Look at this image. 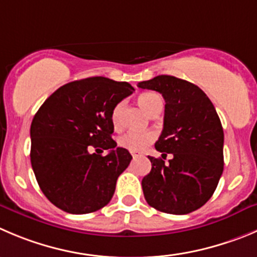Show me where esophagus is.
<instances>
[{
  "mask_svg": "<svg viewBox=\"0 0 257 257\" xmlns=\"http://www.w3.org/2000/svg\"><path fill=\"white\" fill-rule=\"evenodd\" d=\"M131 155H133V158L135 159V158H138V156H139V154H136V153H131Z\"/></svg>",
  "mask_w": 257,
  "mask_h": 257,
  "instance_id": "1",
  "label": "esophagus"
}]
</instances>
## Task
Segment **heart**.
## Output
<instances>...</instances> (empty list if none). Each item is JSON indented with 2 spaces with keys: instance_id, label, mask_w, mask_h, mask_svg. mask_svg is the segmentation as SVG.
<instances>
[{
  "instance_id": "heart-1",
  "label": "heart",
  "mask_w": 257,
  "mask_h": 257,
  "mask_svg": "<svg viewBox=\"0 0 257 257\" xmlns=\"http://www.w3.org/2000/svg\"><path fill=\"white\" fill-rule=\"evenodd\" d=\"M139 104L143 107L145 112L149 114L159 106H163V101H161L160 96L153 92H146V93H141L138 98ZM122 107L123 103L119 102L113 107L111 113V121L114 127H119L121 124V114H122ZM156 135L153 131H146V133H140V131H127L123 135L119 136L118 144L122 148L127 149L130 151H143L148 148L149 145L154 143Z\"/></svg>"
}]
</instances>
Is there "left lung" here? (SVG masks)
Listing matches in <instances>:
<instances>
[{"instance_id": "obj_1", "label": "left lung", "mask_w": 257, "mask_h": 257, "mask_svg": "<svg viewBox=\"0 0 257 257\" xmlns=\"http://www.w3.org/2000/svg\"><path fill=\"white\" fill-rule=\"evenodd\" d=\"M138 87L165 99L164 128L155 149L172 154L169 163L149 156L151 172L143 179L149 206L187 214L208 202L223 172V128L211 99L193 83L158 75Z\"/></svg>"}]
</instances>
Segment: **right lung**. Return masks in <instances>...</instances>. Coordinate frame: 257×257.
I'll list each match as a JSON object with an SVG mask.
<instances>
[{
  "label": "right lung",
  "instance_id": "right-lung-1",
  "mask_svg": "<svg viewBox=\"0 0 257 257\" xmlns=\"http://www.w3.org/2000/svg\"><path fill=\"white\" fill-rule=\"evenodd\" d=\"M127 82L92 77L67 83L43 103L31 122V167L54 206L73 214L103 208L131 154L112 140L113 107L133 94ZM109 150L106 157L89 148Z\"/></svg>",
  "mask_w": 257,
  "mask_h": 257
}]
</instances>
